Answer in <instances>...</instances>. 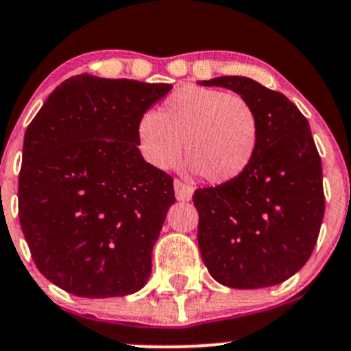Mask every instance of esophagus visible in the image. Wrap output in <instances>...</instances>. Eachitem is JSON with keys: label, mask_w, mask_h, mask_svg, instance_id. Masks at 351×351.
<instances>
[{"label": "esophagus", "mask_w": 351, "mask_h": 351, "mask_svg": "<svg viewBox=\"0 0 351 351\" xmlns=\"http://www.w3.org/2000/svg\"><path fill=\"white\" fill-rule=\"evenodd\" d=\"M173 186H175V195H176V198H178L180 202H189L190 198H192L193 189L190 185H186V183L180 182V180H175Z\"/></svg>", "instance_id": "34e87169"}]
</instances>
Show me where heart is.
Masks as SVG:
<instances>
[{"label": "heart", "instance_id": "obj_1", "mask_svg": "<svg viewBox=\"0 0 351 351\" xmlns=\"http://www.w3.org/2000/svg\"><path fill=\"white\" fill-rule=\"evenodd\" d=\"M139 149L156 169L180 162L185 143L190 171L214 185L236 182L256 154L260 127L246 100L228 91L185 86L137 125Z\"/></svg>", "mask_w": 351, "mask_h": 351}]
</instances>
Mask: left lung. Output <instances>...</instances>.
Instances as JSON below:
<instances>
[{"mask_svg":"<svg viewBox=\"0 0 351 351\" xmlns=\"http://www.w3.org/2000/svg\"><path fill=\"white\" fill-rule=\"evenodd\" d=\"M232 90L254 110L256 154L236 182L198 189V246L208 274L231 289L282 284L309 260L324 215L323 166L309 122L278 91L244 76L198 81Z\"/></svg>","mask_w":351,"mask_h":351,"instance_id":"left-lung-1","label":"left lung"}]
</instances>
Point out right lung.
<instances>
[{"instance_id":"right-lung-1","label":"right lung","mask_w":351,"mask_h":351,"mask_svg":"<svg viewBox=\"0 0 351 351\" xmlns=\"http://www.w3.org/2000/svg\"><path fill=\"white\" fill-rule=\"evenodd\" d=\"M171 88L77 74L27 127L20 226L40 274L66 292L122 297L149 280L175 190L144 161L137 125Z\"/></svg>"}]
</instances>
